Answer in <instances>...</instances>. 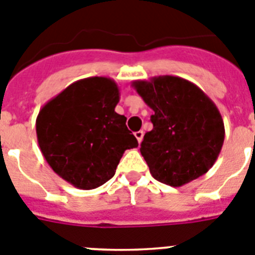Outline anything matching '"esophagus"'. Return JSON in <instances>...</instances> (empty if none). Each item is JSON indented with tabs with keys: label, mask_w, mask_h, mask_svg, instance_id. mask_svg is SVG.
<instances>
[{
	"label": "esophagus",
	"mask_w": 255,
	"mask_h": 255,
	"mask_svg": "<svg viewBox=\"0 0 255 255\" xmlns=\"http://www.w3.org/2000/svg\"><path fill=\"white\" fill-rule=\"evenodd\" d=\"M135 138L138 139V141H139V144L141 143V140H143V135H144V132L141 131V130H139V131H136L135 132Z\"/></svg>",
	"instance_id": "obj_1"
}]
</instances>
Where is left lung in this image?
<instances>
[{
	"label": "left lung",
	"instance_id": "obj_1",
	"mask_svg": "<svg viewBox=\"0 0 255 255\" xmlns=\"http://www.w3.org/2000/svg\"><path fill=\"white\" fill-rule=\"evenodd\" d=\"M132 87L154 111L153 129L140 144L152 176L177 188L204 175L225 140L224 120L213 101L179 76L135 80Z\"/></svg>",
	"mask_w": 255,
	"mask_h": 255
}]
</instances>
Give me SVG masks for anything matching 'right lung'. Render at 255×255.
<instances>
[{
	"instance_id": "obj_1",
	"label": "right lung",
	"mask_w": 255,
	"mask_h": 255,
	"mask_svg": "<svg viewBox=\"0 0 255 255\" xmlns=\"http://www.w3.org/2000/svg\"><path fill=\"white\" fill-rule=\"evenodd\" d=\"M120 89L115 80L92 76L70 84L40 108L35 121L40 152L61 179L83 190L103 185L126 149L138 140L115 112Z\"/></svg>"
}]
</instances>
